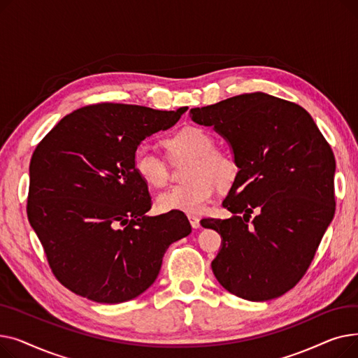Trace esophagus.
<instances>
[{"mask_svg": "<svg viewBox=\"0 0 358 358\" xmlns=\"http://www.w3.org/2000/svg\"><path fill=\"white\" fill-rule=\"evenodd\" d=\"M189 220L192 223L193 229H199L200 228V219L197 216H189Z\"/></svg>", "mask_w": 358, "mask_h": 358, "instance_id": "esophagus-1", "label": "esophagus"}]
</instances>
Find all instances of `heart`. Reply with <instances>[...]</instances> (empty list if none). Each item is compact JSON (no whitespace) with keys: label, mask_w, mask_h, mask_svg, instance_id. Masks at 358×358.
<instances>
[{"label":"heart","mask_w":358,"mask_h":358,"mask_svg":"<svg viewBox=\"0 0 358 358\" xmlns=\"http://www.w3.org/2000/svg\"><path fill=\"white\" fill-rule=\"evenodd\" d=\"M162 145L171 157L192 158L185 171V180L190 182L158 196L157 206L164 213L181 212L193 216L203 213L215 196V182L219 187H227L238 173L235 159L229 154L215 149V138L203 127L185 126L165 138ZM134 169L149 189H162L166 184L165 162L145 146L135 150Z\"/></svg>","instance_id":"heart-1"}]
</instances>
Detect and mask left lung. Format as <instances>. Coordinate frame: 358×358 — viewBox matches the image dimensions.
<instances>
[{
  "instance_id": "1",
  "label": "left lung",
  "mask_w": 358,
  "mask_h": 358,
  "mask_svg": "<svg viewBox=\"0 0 358 358\" xmlns=\"http://www.w3.org/2000/svg\"><path fill=\"white\" fill-rule=\"evenodd\" d=\"M190 117L229 143L238 166L223 200L232 216L201 220L222 236L215 277L251 302L285 294L306 273L335 215L331 146L303 107L266 92L192 108Z\"/></svg>"
}]
</instances>
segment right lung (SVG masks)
<instances>
[{
    "mask_svg": "<svg viewBox=\"0 0 358 358\" xmlns=\"http://www.w3.org/2000/svg\"><path fill=\"white\" fill-rule=\"evenodd\" d=\"M185 111L87 106L34 149L29 222L53 274L75 294L108 305L138 297L154 285L168 247L190 235L184 213L146 215L152 203L134 169L141 142Z\"/></svg>",
    "mask_w": 358,
    "mask_h": 358,
    "instance_id": "1",
    "label": "right lung"
}]
</instances>
